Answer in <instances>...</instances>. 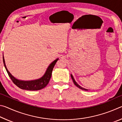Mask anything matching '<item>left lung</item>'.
I'll use <instances>...</instances> for the list:
<instances>
[{
  "mask_svg": "<svg viewBox=\"0 0 122 122\" xmlns=\"http://www.w3.org/2000/svg\"><path fill=\"white\" fill-rule=\"evenodd\" d=\"M71 78H72V80H73V82H74V84H75V85L76 86H77L78 88H79L80 89H82V90H86V91H88V89H85V88H82V86H81L80 85H78V84L77 83V82H76L75 81V80H74L73 76V75H71Z\"/></svg>",
  "mask_w": 122,
  "mask_h": 122,
  "instance_id": "1",
  "label": "left lung"
}]
</instances>
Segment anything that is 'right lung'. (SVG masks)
I'll return each instance as SVG.
<instances>
[{"label":"right lung","mask_w":122,"mask_h":122,"mask_svg":"<svg viewBox=\"0 0 122 122\" xmlns=\"http://www.w3.org/2000/svg\"><path fill=\"white\" fill-rule=\"evenodd\" d=\"M58 60L59 59H56L49 65L44 76L42 77L39 78V79L32 80V81H21V80L16 79L14 76H12V74L8 71L5 65V60H4L3 55V62L4 64V66H5V69L7 72L8 75L10 76L12 82L16 86H18L19 88L21 89L32 91L40 90L41 89L44 88L48 84L49 80L51 79L53 68Z\"/></svg>","instance_id":"1"}]
</instances>
